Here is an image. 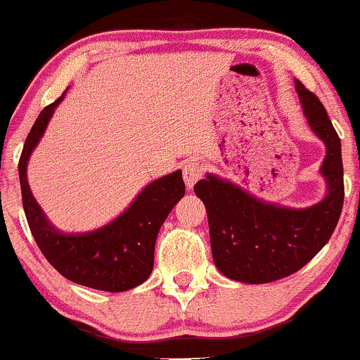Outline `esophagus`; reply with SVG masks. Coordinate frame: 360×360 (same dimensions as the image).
Listing matches in <instances>:
<instances>
[{
    "label": "esophagus",
    "mask_w": 360,
    "mask_h": 360,
    "mask_svg": "<svg viewBox=\"0 0 360 360\" xmlns=\"http://www.w3.org/2000/svg\"><path fill=\"white\" fill-rule=\"evenodd\" d=\"M201 176H203V165H201L198 160H188L186 164L183 165V177L188 188L195 186V183Z\"/></svg>",
    "instance_id": "esophagus-1"
}]
</instances>
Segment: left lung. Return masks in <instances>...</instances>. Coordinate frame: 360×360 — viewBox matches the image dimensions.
<instances>
[{
    "label": "left lung",
    "instance_id": "8db88e82",
    "mask_svg": "<svg viewBox=\"0 0 360 360\" xmlns=\"http://www.w3.org/2000/svg\"><path fill=\"white\" fill-rule=\"evenodd\" d=\"M295 89L309 126L326 145L325 200L292 210L258 201L212 174L195 184L207 208L213 262L238 282L266 283L299 271L330 240L340 219L345 196L340 138L321 101L301 82Z\"/></svg>",
    "mask_w": 360,
    "mask_h": 360
}]
</instances>
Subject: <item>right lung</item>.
<instances>
[{
  "instance_id": "right-lung-1",
  "label": "right lung",
  "mask_w": 360,
  "mask_h": 360,
  "mask_svg": "<svg viewBox=\"0 0 360 360\" xmlns=\"http://www.w3.org/2000/svg\"><path fill=\"white\" fill-rule=\"evenodd\" d=\"M65 94L41 110L20 155V188L27 222L39 250L65 278L105 292L133 289L152 274L160 225L184 196L183 176L181 171H176L150 183L128 210L97 231L77 234L58 231L47 222L30 193L27 162Z\"/></svg>"
}]
</instances>
